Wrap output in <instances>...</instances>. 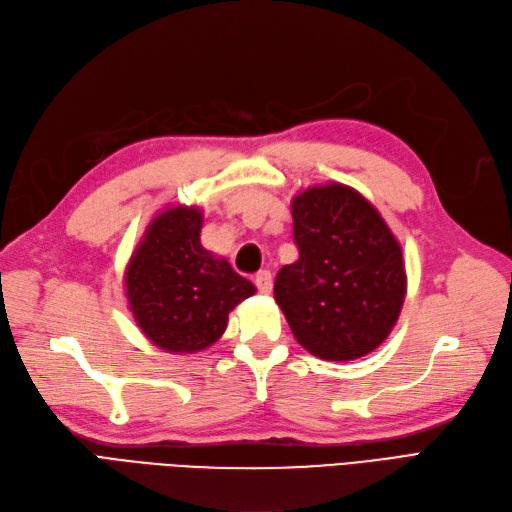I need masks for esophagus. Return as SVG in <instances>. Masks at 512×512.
Returning <instances> with one entry per match:
<instances>
[{"mask_svg": "<svg viewBox=\"0 0 512 512\" xmlns=\"http://www.w3.org/2000/svg\"><path fill=\"white\" fill-rule=\"evenodd\" d=\"M254 284H256L260 294H269L271 288H273V275H271V271H258L254 275Z\"/></svg>", "mask_w": 512, "mask_h": 512, "instance_id": "obj_1", "label": "esophagus"}]
</instances>
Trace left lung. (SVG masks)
I'll return each instance as SVG.
<instances>
[{
	"instance_id": "8db88e82",
	"label": "left lung",
	"mask_w": 512,
	"mask_h": 512,
	"mask_svg": "<svg viewBox=\"0 0 512 512\" xmlns=\"http://www.w3.org/2000/svg\"><path fill=\"white\" fill-rule=\"evenodd\" d=\"M298 260L275 277V301L309 354L347 362L392 332L407 294L402 248L379 211L345 184L292 199Z\"/></svg>"
}]
</instances>
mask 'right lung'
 <instances>
[{
    "instance_id": "obj_1",
    "label": "right lung",
    "mask_w": 512,
    "mask_h": 512,
    "mask_svg": "<svg viewBox=\"0 0 512 512\" xmlns=\"http://www.w3.org/2000/svg\"><path fill=\"white\" fill-rule=\"evenodd\" d=\"M203 211L175 205L161 211L135 248L125 288L137 326L169 354L214 345L228 313L250 298L252 281L201 245Z\"/></svg>"
}]
</instances>
